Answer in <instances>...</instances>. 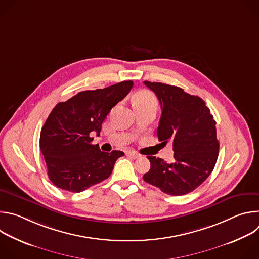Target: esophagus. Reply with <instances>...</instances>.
Returning a JSON list of instances; mask_svg holds the SVG:
<instances>
[{
	"label": "esophagus",
	"mask_w": 259,
	"mask_h": 259,
	"mask_svg": "<svg viewBox=\"0 0 259 259\" xmlns=\"http://www.w3.org/2000/svg\"><path fill=\"white\" fill-rule=\"evenodd\" d=\"M126 155L132 159H137L139 158V155L136 153V152H133V151H127L126 152Z\"/></svg>",
	"instance_id": "34e87169"
}]
</instances>
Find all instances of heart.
<instances>
[{
    "label": "heart",
    "instance_id": "b5f03b06",
    "mask_svg": "<svg viewBox=\"0 0 259 259\" xmlns=\"http://www.w3.org/2000/svg\"><path fill=\"white\" fill-rule=\"evenodd\" d=\"M133 104L134 106L138 105H154L157 106V100L156 97L147 91H142L139 92L133 99Z\"/></svg>",
    "mask_w": 259,
    "mask_h": 259
}]
</instances>
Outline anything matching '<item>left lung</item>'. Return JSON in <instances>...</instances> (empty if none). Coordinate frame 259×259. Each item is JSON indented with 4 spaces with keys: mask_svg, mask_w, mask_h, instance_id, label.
Instances as JSON below:
<instances>
[{
    "mask_svg": "<svg viewBox=\"0 0 259 259\" xmlns=\"http://www.w3.org/2000/svg\"><path fill=\"white\" fill-rule=\"evenodd\" d=\"M144 85L160 101L162 115L157 134L161 141L172 142L174 159L167 163L149 156L151 169L142 178L171 196L191 193L208 178L216 164V122L199 96L163 83L145 81Z\"/></svg>",
    "mask_w": 259,
    "mask_h": 259,
    "instance_id": "obj_1",
    "label": "left lung"
}]
</instances>
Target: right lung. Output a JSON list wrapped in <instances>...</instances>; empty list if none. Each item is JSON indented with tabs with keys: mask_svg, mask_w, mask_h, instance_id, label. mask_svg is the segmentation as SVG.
I'll use <instances>...</instances> for the list:
<instances>
[{
	"mask_svg": "<svg viewBox=\"0 0 259 259\" xmlns=\"http://www.w3.org/2000/svg\"><path fill=\"white\" fill-rule=\"evenodd\" d=\"M132 81L79 92L52 109L40 135L48 176L57 188L80 193L106 179L121 151L104 153L92 144L108 113L129 93Z\"/></svg>",
	"mask_w": 259,
	"mask_h": 259,
	"instance_id": "1",
	"label": "right lung"
}]
</instances>
